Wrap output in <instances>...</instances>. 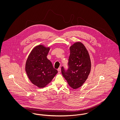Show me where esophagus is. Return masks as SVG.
<instances>
[{
  "label": "esophagus",
  "instance_id": "esophagus-1",
  "mask_svg": "<svg viewBox=\"0 0 120 120\" xmlns=\"http://www.w3.org/2000/svg\"><path fill=\"white\" fill-rule=\"evenodd\" d=\"M57 71H58V73H60V72H61V68H59L57 69Z\"/></svg>",
  "mask_w": 120,
  "mask_h": 120
}]
</instances>
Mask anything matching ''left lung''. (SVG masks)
Returning a JSON list of instances; mask_svg holds the SVG:
<instances>
[{"mask_svg":"<svg viewBox=\"0 0 120 120\" xmlns=\"http://www.w3.org/2000/svg\"><path fill=\"white\" fill-rule=\"evenodd\" d=\"M68 70L62 67V73L69 86L73 89L80 88L88 78L91 63L88 51L81 42H77L70 47Z\"/></svg>","mask_w":120,"mask_h":120,"instance_id":"1","label":"left lung"}]
</instances>
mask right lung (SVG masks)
<instances>
[{"instance_id":"1","label":"right lung","mask_w":120,"mask_h":120,"mask_svg":"<svg viewBox=\"0 0 120 120\" xmlns=\"http://www.w3.org/2000/svg\"><path fill=\"white\" fill-rule=\"evenodd\" d=\"M50 49L43 45L36 46L29 55L25 71L31 83L40 88L45 87L57 74L47 56Z\"/></svg>"}]
</instances>
